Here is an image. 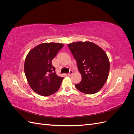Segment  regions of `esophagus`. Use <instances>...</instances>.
Here are the masks:
<instances>
[{
    "label": "esophagus",
    "mask_w": 134,
    "mask_h": 134,
    "mask_svg": "<svg viewBox=\"0 0 134 134\" xmlns=\"http://www.w3.org/2000/svg\"><path fill=\"white\" fill-rule=\"evenodd\" d=\"M72 73H73V71H72V70H70V71H69V73L68 74V75L69 76H71V75L72 74Z\"/></svg>",
    "instance_id": "obj_1"
}]
</instances>
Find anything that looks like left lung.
Returning <instances> with one entry per match:
<instances>
[{"instance_id": "left-lung-1", "label": "left lung", "mask_w": 134, "mask_h": 134, "mask_svg": "<svg viewBox=\"0 0 134 134\" xmlns=\"http://www.w3.org/2000/svg\"><path fill=\"white\" fill-rule=\"evenodd\" d=\"M82 75L81 82L75 87L85 94H92L103 87L108 79L109 62L104 51L91 42L68 44Z\"/></svg>"}]
</instances>
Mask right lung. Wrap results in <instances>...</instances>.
<instances>
[{
    "instance_id": "right-lung-1",
    "label": "right lung",
    "mask_w": 134,
    "mask_h": 134,
    "mask_svg": "<svg viewBox=\"0 0 134 134\" xmlns=\"http://www.w3.org/2000/svg\"><path fill=\"white\" fill-rule=\"evenodd\" d=\"M64 46L60 43H43L36 46L27 54L25 62V72L32 90L42 96L57 92L63 77L57 75L52 60Z\"/></svg>"
}]
</instances>
